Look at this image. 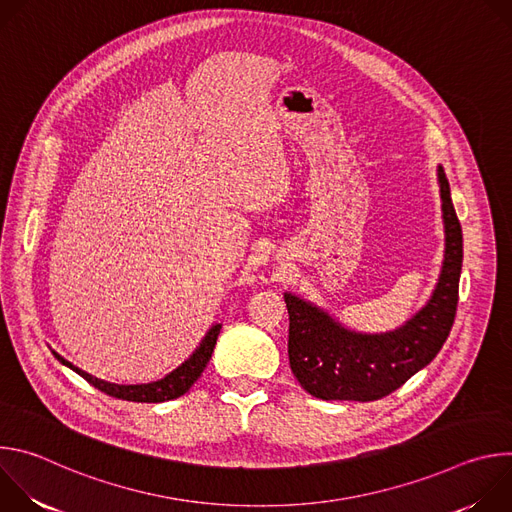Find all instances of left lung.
Here are the masks:
<instances>
[{"label": "left lung", "mask_w": 512, "mask_h": 512, "mask_svg": "<svg viewBox=\"0 0 512 512\" xmlns=\"http://www.w3.org/2000/svg\"><path fill=\"white\" fill-rule=\"evenodd\" d=\"M437 182L446 229L444 265L427 304L401 328L383 334L354 332L314 304L283 296L289 314V367L310 395L324 401H377L427 367L448 340L458 308L462 227L442 166H437Z\"/></svg>", "instance_id": "8db88e82"}]
</instances>
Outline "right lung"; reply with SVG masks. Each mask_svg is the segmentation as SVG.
<instances>
[{
	"label": "right lung",
	"mask_w": 512,
	"mask_h": 512,
	"mask_svg": "<svg viewBox=\"0 0 512 512\" xmlns=\"http://www.w3.org/2000/svg\"><path fill=\"white\" fill-rule=\"evenodd\" d=\"M221 328H223V324H214L206 332V336L202 338L200 346L180 364L178 369H174L172 373H168L160 381L143 383V385H115V383H107L103 379H97V377L81 371L72 362L64 360L60 354H56V352L54 354L64 364V367L72 369L77 375H81L87 383H91L95 389H99V391H103V393H107L111 397H117V399H123V401H135V403H162V401H170V399H176V397L184 395L198 381V377L202 375L204 367H206L210 356H212V350H214L218 334H221Z\"/></svg>",
	"instance_id": "right-lung-1"
}]
</instances>
